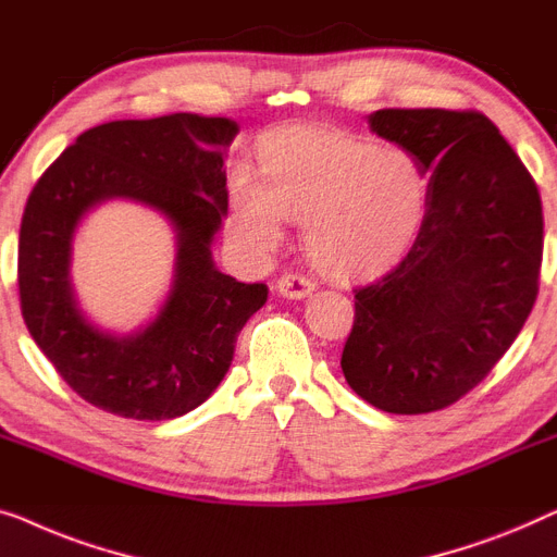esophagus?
Here are the masks:
<instances>
[{
  "label": "esophagus",
  "instance_id": "obj_1",
  "mask_svg": "<svg viewBox=\"0 0 557 557\" xmlns=\"http://www.w3.org/2000/svg\"><path fill=\"white\" fill-rule=\"evenodd\" d=\"M312 289H315V282L300 275V272H285V275L277 280V293L282 297H289V300H302V297H308Z\"/></svg>",
  "mask_w": 557,
  "mask_h": 557
}]
</instances>
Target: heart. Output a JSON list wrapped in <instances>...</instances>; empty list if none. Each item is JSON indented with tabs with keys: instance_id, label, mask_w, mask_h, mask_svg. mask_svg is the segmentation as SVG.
I'll return each mask as SVG.
<instances>
[{
	"instance_id": "obj_1",
	"label": "heart",
	"mask_w": 557,
	"mask_h": 557,
	"mask_svg": "<svg viewBox=\"0 0 557 557\" xmlns=\"http://www.w3.org/2000/svg\"><path fill=\"white\" fill-rule=\"evenodd\" d=\"M230 201L257 245H277L282 216L305 222L312 264L335 282H358L409 252L426 216L429 174L406 148L331 125H293L260 144V178L232 171Z\"/></svg>"
}]
</instances>
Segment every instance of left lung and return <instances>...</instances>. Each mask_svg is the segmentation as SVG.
Here are the masks:
<instances>
[{
	"instance_id": "left-lung-1",
	"label": "left lung",
	"mask_w": 557,
	"mask_h": 557,
	"mask_svg": "<svg viewBox=\"0 0 557 557\" xmlns=\"http://www.w3.org/2000/svg\"><path fill=\"white\" fill-rule=\"evenodd\" d=\"M371 131L426 169L424 224L409 255L356 287L341 368L375 409H446L507 354L537 300L543 203L535 178L480 111L383 108Z\"/></svg>"
}]
</instances>
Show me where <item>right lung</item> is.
Returning a JSON list of instances; mask_svg holds the SVG:
<instances>
[{"label":"right lung","instance_id":"add662e5","mask_svg":"<svg viewBox=\"0 0 557 557\" xmlns=\"http://www.w3.org/2000/svg\"><path fill=\"white\" fill-rule=\"evenodd\" d=\"M230 119L194 113L113 121L77 136L29 194L20 226L22 318L37 348L85 401L123 419L197 409L230 371L234 343L268 302V285L222 275L211 239L230 207ZM125 196L159 208L177 232L175 287L153 324L115 339L82 318L69 285V242L85 210Z\"/></svg>","mask_w":557,"mask_h":557}]
</instances>
